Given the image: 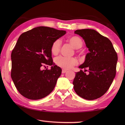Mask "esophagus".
I'll return each instance as SVG.
<instances>
[{"label":"esophagus","mask_w":125,"mask_h":125,"mask_svg":"<svg viewBox=\"0 0 125 125\" xmlns=\"http://www.w3.org/2000/svg\"><path fill=\"white\" fill-rule=\"evenodd\" d=\"M67 70H65V69H62V73H66L67 72Z\"/></svg>","instance_id":"34e87169"}]
</instances>
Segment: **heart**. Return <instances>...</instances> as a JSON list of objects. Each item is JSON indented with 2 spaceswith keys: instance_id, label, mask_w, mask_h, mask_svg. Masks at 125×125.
Segmentation results:
<instances>
[{
  "instance_id": "heart-1",
  "label": "heart",
  "mask_w": 125,
  "mask_h": 125,
  "mask_svg": "<svg viewBox=\"0 0 125 125\" xmlns=\"http://www.w3.org/2000/svg\"><path fill=\"white\" fill-rule=\"evenodd\" d=\"M68 41L74 48L78 49L83 46V42L82 40L78 36H74L68 39ZM61 41L59 40H56L52 43L51 47V52L52 54L57 55L60 51ZM55 63L60 67L65 69H69L77 64V61L74 57H66L64 56H58L55 58Z\"/></svg>"
}]
</instances>
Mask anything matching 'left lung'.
Masks as SVG:
<instances>
[{"label": "left lung", "instance_id": "1", "mask_svg": "<svg viewBox=\"0 0 125 125\" xmlns=\"http://www.w3.org/2000/svg\"><path fill=\"white\" fill-rule=\"evenodd\" d=\"M75 33L84 39L89 52L83 64L79 66L87 68L89 73L81 70L76 73L73 89L79 97L94 100L102 97L112 84L116 74L118 56L109 39L91 29H83Z\"/></svg>", "mask_w": 125, "mask_h": 125}]
</instances>
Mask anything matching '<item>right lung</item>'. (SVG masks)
I'll return each instance as SVG.
<instances>
[{"label":"right lung","mask_w":125,"mask_h":125,"mask_svg":"<svg viewBox=\"0 0 125 125\" xmlns=\"http://www.w3.org/2000/svg\"><path fill=\"white\" fill-rule=\"evenodd\" d=\"M65 33V31L40 26L19 36L11 54V78L23 97L40 99L54 90L62 69L53 62L51 47ZM45 65L51 66V69L42 70Z\"/></svg>","instance_id":"1"}]
</instances>
